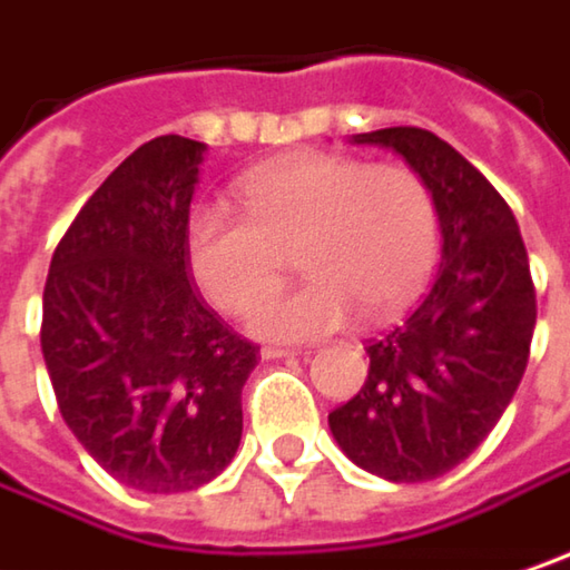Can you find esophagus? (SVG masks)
<instances>
[{
    "label": "esophagus",
    "instance_id": "esophagus-1",
    "mask_svg": "<svg viewBox=\"0 0 570 570\" xmlns=\"http://www.w3.org/2000/svg\"><path fill=\"white\" fill-rule=\"evenodd\" d=\"M296 354V348H284V345H264L261 348V357L264 361H277V357H293Z\"/></svg>",
    "mask_w": 570,
    "mask_h": 570
}]
</instances>
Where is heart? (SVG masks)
I'll return each mask as SVG.
<instances>
[{"label":"heart","instance_id":"b5f03b06","mask_svg":"<svg viewBox=\"0 0 570 570\" xmlns=\"http://www.w3.org/2000/svg\"><path fill=\"white\" fill-rule=\"evenodd\" d=\"M242 209L206 203L186 218V261L222 313L276 283L296 244L311 277L248 309V332L309 342L354 318H386L416 296L439 254V209L406 164L293 154L238 180Z\"/></svg>","mask_w":570,"mask_h":570}]
</instances>
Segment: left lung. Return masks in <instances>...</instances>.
I'll return each mask as SVG.
<instances>
[{
  "label": "left lung",
  "mask_w": 570,
  "mask_h": 570,
  "mask_svg": "<svg viewBox=\"0 0 570 570\" xmlns=\"http://www.w3.org/2000/svg\"><path fill=\"white\" fill-rule=\"evenodd\" d=\"M354 145L396 151L429 184L442 264L413 316L367 345V381L328 413V429L357 468L416 484L461 464L510 406L535 286L510 206L449 141L400 125L354 135Z\"/></svg>",
  "instance_id": "obj_1"
}]
</instances>
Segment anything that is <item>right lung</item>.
<instances>
[{
  "mask_svg": "<svg viewBox=\"0 0 570 570\" xmlns=\"http://www.w3.org/2000/svg\"><path fill=\"white\" fill-rule=\"evenodd\" d=\"M206 145L160 135L128 154L70 222L45 284L41 352L60 416L116 481L180 493L242 442L257 345L189 281L186 218Z\"/></svg>",
  "mask_w": 570,
  "mask_h": 570,
  "instance_id": "right-lung-1",
  "label": "right lung"
}]
</instances>
